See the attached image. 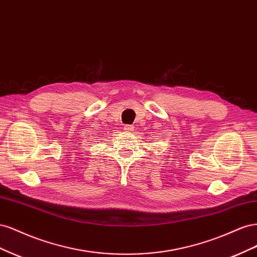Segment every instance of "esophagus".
Returning a JSON list of instances; mask_svg holds the SVG:
<instances>
[{"label": "esophagus", "mask_w": 257, "mask_h": 257, "mask_svg": "<svg viewBox=\"0 0 257 257\" xmlns=\"http://www.w3.org/2000/svg\"><path fill=\"white\" fill-rule=\"evenodd\" d=\"M124 131H125V132H132V131H134V127L132 126V125H124Z\"/></svg>", "instance_id": "obj_1"}]
</instances>
